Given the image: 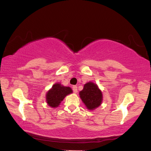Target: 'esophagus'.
<instances>
[{
	"label": "esophagus",
	"mask_w": 151,
	"mask_h": 151,
	"mask_svg": "<svg viewBox=\"0 0 151 151\" xmlns=\"http://www.w3.org/2000/svg\"><path fill=\"white\" fill-rule=\"evenodd\" d=\"M72 89H73V91L74 93L77 92V86H72Z\"/></svg>",
	"instance_id": "34e87169"
}]
</instances>
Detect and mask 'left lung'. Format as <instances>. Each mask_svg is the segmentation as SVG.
Wrapping results in <instances>:
<instances>
[{
	"mask_svg": "<svg viewBox=\"0 0 151 151\" xmlns=\"http://www.w3.org/2000/svg\"><path fill=\"white\" fill-rule=\"evenodd\" d=\"M79 96L87 109L92 111L98 108L103 101V94L98 85L92 81H89L84 85L79 91Z\"/></svg>",
	"mask_w": 151,
	"mask_h": 151,
	"instance_id": "1",
	"label": "left lung"
}]
</instances>
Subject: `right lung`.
<instances>
[{"label":"right lung","instance_id":"add662e5","mask_svg":"<svg viewBox=\"0 0 151 151\" xmlns=\"http://www.w3.org/2000/svg\"><path fill=\"white\" fill-rule=\"evenodd\" d=\"M72 92V89L70 86H65L60 83H56L46 93L47 104L52 108H56L66 96Z\"/></svg>","mask_w":151,"mask_h":151}]
</instances>
